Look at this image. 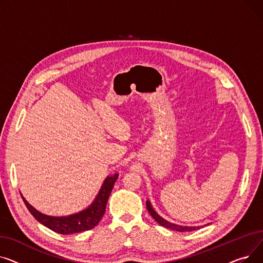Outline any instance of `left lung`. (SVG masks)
I'll list each match as a JSON object with an SVG mask.
<instances>
[{
  "label": "left lung",
  "instance_id": "left-lung-1",
  "mask_svg": "<svg viewBox=\"0 0 263 263\" xmlns=\"http://www.w3.org/2000/svg\"><path fill=\"white\" fill-rule=\"evenodd\" d=\"M146 208H147V210H148V212H149V214L152 215V218L155 220L159 225H161V226H163V227H165V228H170V229H172V230H177V231H191V230H196V229H198L199 228V226H180V225H177V224H173V223H170V222H167V221H165L164 219H162L160 215L153 209V207H152V205H151V203H149V200H147L146 202Z\"/></svg>",
  "mask_w": 263,
  "mask_h": 263
}]
</instances>
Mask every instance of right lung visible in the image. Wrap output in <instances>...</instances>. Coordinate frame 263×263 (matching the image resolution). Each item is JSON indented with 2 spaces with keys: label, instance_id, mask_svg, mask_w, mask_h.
<instances>
[{
  "label": "right lung",
  "instance_id": "add662e5",
  "mask_svg": "<svg viewBox=\"0 0 263 263\" xmlns=\"http://www.w3.org/2000/svg\"><path fill=\"white\" fill-rule=\"evenodd\" d=\"M118 176L119 174L108 176L105 179L99 194L93 200V203H92L87 209L79 213L68 215V217H51V215L43 214L36 210L32 205H29V203L23 197L22 194L21 196L28 211L33 214V217L39 223H41L45 227L50 228L51 230L60 235L82 233V231L92 229L102 220L106 210L108 198H109V195L111 193L116 180L118 179Z\"/></svg>",
  "mask_w": 263,
  "mask_h": 263
}]
</instances>
